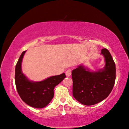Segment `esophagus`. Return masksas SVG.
<instances>
[{"mask_svg":"<svg viewBox=\"0 0 129 129\" xmlns=\"http://www.w3.org/2000/svg\"><path fill=\"white\" fill-rule=\"evenodd\" d=\"M72 75V72L71 69H68L67 70V71L66 72V76H68V77H69L71 76Z\"/></svg>","mask_w":129,"mask_h":129,"instance_id":"esophagus-1","label":"esophagus"}]
</instances>
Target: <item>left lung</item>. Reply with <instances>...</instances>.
<instances>
[{"instance_id": "left-lung-1", "label": "left lung", "mask_w": 129, "mask_h": 129, "mask_svg": "<svg viewBox=\"0 0 129 129\" xmlns=\"http://www.w3.org/2000/svg\"><path fill=\"white\" fill-rule=\"evenodd\" d=\"M105 65L103 69L91 71L84 65H80L72 72L73 95L85 105H93L103 101L110 94L115 80V65L110 52L101 50Z\"/></svg>"}]
</instances>
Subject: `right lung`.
<instances>
[{
	"instance_id": "add662e5",
	"label": "right lung",
	"mask_w": 129,
	"mask_h": 129,
	"mask_svg": "<svg viewBox=\"0 0 129 129\" xmlns=\"http://www.w3.org/2000/svg\"><path fill=\"white\" fill-rule=\"evenodd\" d=\"M25 51L19 58L15 67V84L21 100L28 105L41 109L49 104L54 96V88L66 77L64 73L49 77L41 81L29 80L23 73L21 62Z\"/></svg>"
}]
</instances>
